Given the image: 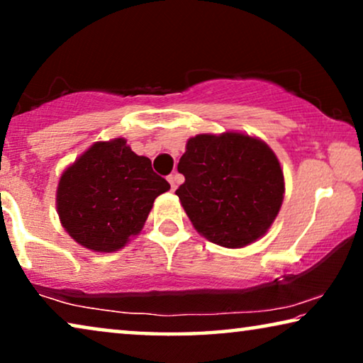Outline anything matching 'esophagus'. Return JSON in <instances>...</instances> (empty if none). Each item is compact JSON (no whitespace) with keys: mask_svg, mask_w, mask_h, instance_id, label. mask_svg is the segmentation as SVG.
<instances>
[{"mask_svg":"<svg viewBox=\"0 0 363 363\" xmlns=\"http://www.w3.org/2000/svg\"><path fill=\"white\" fill-rule=\"evenodd\" d=\"M182 182V177L178 175V173H172V175H168V183H170L172 190H177L178 183Z\"/></svg>","mask_w":363,"mask_h":363,"instance_id":"esophagus-1","label":"esophagus"}]
</instances>
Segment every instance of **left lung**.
<instances>
[{
    "label": "left lung",
    "instance_id": "obj_1",
    "mask_svg": "<svg viewBox=\"0 0 363 363\" xmlns=\"http://www.w3.org/2000/svg\"><path fill=\"white\" fill-rule=\"evenodd\" d=\"M175 191L195 230L215 245L245 247L262 238L284 200V175L266 142L241 132L200 133L178 163Z\"/></svg>",
    "mask_w": 363,
    "mask_h": 363
}]
</instances>
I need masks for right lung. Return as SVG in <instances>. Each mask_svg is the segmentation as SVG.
<instances>
[{
	"label": "right lung",
	"instance_id": "obj_1",
	"mask_svg": "<svg viewBox=\"0 0 363 363\" xmlns=\"http://www.w3.org/2000/svg\"><path fill=\"white\" fill-rule=\"evenodd\" d=\"M170 190L118 137L96 142L59 178L56 208L69 236L96 252L118 251L145 225L158 195Z\"/></svg>",
	"mask_w": 363,
	"mask_h": 363
}]
</instances>
